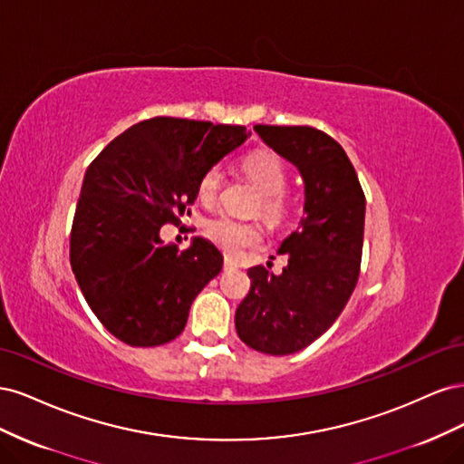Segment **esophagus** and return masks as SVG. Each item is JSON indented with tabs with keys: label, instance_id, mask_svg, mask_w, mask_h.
Here are the masks:
<instances>
[{
	"label": "esophagus",
	"instance_id": "34e87169",
	"mask_svg": "<svg viewBox=\"0 0 464 464\" xmlns=\"http://www.w3.org/2000/svg\"><path fill=\"white\" fill-rule=\"evenodd\" d=\"M234 269H237V263L230 257L224 259V271H234Z\"/></svg>",
	"mask_w": 464,
	"mask_h": 464
}]
</instances>
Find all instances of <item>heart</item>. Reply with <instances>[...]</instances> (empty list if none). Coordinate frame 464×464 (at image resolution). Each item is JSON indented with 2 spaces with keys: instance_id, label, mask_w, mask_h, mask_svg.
I'll list each match as a JSON object with an SVG mask.
<instances>
[{
  "instance_id": "obj_1",
  "label": "heart",
  "mask_w": 464,
  "mask_h": 464,
  "mask_svg": "<svg viewBox=\"0 0 464 464\" xmlns=\"http://www.w3.org/2000/svg\"><path fill=\"white\" fill-rule=\"evenodd\" d=\"M240 170L249 179V184H254L261 193L257 203L261 215L271 222L283 220L288 210V201L283 193L288 184V172L283 159L271 149H257L247 152L240 160ZM220 181L222 178L217 168H210L199 178L198 199L205 207H213L217 203ZM205 234L210 242L228 256L240 254L242 249L261 242V228L256 222H244L230 217L208 220Z\"/></svg>"
}]
</instances>
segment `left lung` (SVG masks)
Wrapping results in <instances>:
<instances>
[{"instance_id":"left-lung-1","label":"left lung","mask_w":464,"mask_h":464,"mask_svg":"<svg viewBox=\"0 0 464 464\" xmlns=\"http://www.w3.org/2000/svg\"><path fill=\"white\" fill-rule=\"evenodd\" d=\"M254 130L298 168L305 201L298 228L276 251L288 259L283 273L251 266L234 321L249 348L286 356L319 339L344 310L360 275L366 198L344 149L327 133L307 125Z\"/></svg>"}]
</instances>
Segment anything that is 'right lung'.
<instances>
[{
    "label": "right lung",
    "mask_w": 464,
    "mask_h": 464,
    "mask_svg": "<svg viewBox=\"0 0 464 464\" xmlns=\"http://www.w3.org/2000/svg\"><path fill=\"white\" fill-rule=\"evenodd\" d=\"M251 133L242 125L178 118L139 121L87 168L69 259L106 331L130 346H160L184 331L198 294L222 269L205 237L188 249L160 228L198 199V181Z\"/></svg>",
    "instance_id": "right-lung-1"
}]
</instances>
